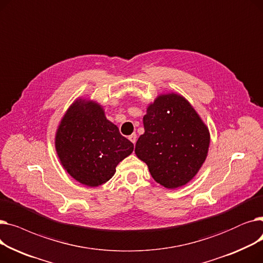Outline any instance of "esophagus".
<instances>
[{
  "mask_svg": "<svg viewBox=\"0 0 263 263\" xmlns=\"http://www.w3.org/2000/svg\"><path fill=\"white\" fill-rule=\"evenodd\" d=\"M129 140H130L133 144H135V143H136V134H135V133L131 134V135L129 136Z\"/></svg>",
  "mask_w": 263,
  "mask_h": 263,
  "instance_id": "obj_1",
  "label": "esophagus"
}]
</instances>
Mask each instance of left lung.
Instances as JSON below:
<instances>
[{"instance_id": "1", "label": "left lung", "mask_w": 263, "mask_h": 263, "mask_svg": "<svg viewBox=\"0 0 263 263\" xmlns=\"http://www.w3.org/2000/svg\"><path fill=\"white\" fill-rule=\"evenodd\" d=\"M145 132L135 155L155 180L166 189L185 185L208 156L210 132L195 108L176 92L158 96L143 118Z\"/></svg>"}]
</instances>
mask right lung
Returning <instances> with one entry per match:
<instances>
[{"instance_id": "1", "label": "right lung", "mask_w": 263, "mask_h": 263, "mask_svg": "<svg viewBox=\"0 0 263 263\" xmlns=\"http://www.w3.org/2000/svg\"><path fill=\"white\" fill-rule=\"evenodd\" d=\"M133 144L106 119L102 105L78 98L61 119L55 150L65 171L78 182L95 187L107 182Z\"/></svg>"}]
</instances>
